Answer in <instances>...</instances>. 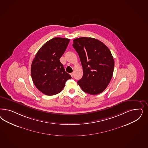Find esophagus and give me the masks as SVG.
<instances>
[{"instance_id": "1", "label": "esophagus", "mask_w": 148, "mask_h": 148, "mask_svg": "<svg viewBox=\"0 0 148 148\" xmlns=\"http://www.w3.org/2000/svg\"><path fill=\"white\" fill-rule=\"evenodd\" d=\"M70 75H71V76L72 77H73V75H74V73H70Z\"/></svg>"}]
</instances>
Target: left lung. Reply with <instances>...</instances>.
I'll use <instances>...</instances> for the list:
<instances>
[{
    "instance_id": "obj_1",
    "label": "left lung",
    "mask_w": 148,
    "mask_h": 148,
    "mask_svg": "<svg viewBox=\"0 0 148 148\" xmlns=\"http://www.w3.org/2000/svg\"><path fill=\"white\" fill-rule=\"evenodd\" d=\"M72 45L80 58L83 76L77 82L82 90L97 95L105 90L113 76L114 62L109 48L100 41L82 37Z\"/></svg>"
}]
</instances>
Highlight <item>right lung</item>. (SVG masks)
<instances>
[{"mask_svg":"<svg viewBox=\"0 0 148 148\" xmlns=\"http://www.w3.org/2000/svg\"><path fill=\"white\" fill-rule=\"evenodd\" d=\"M69 42L68 38H52L40 48L33 60L31 75L34 84L46 95L61 92L66 82L71 78L59 60Z\"/></svg>","mask_w":148,"mask_h":148,"instance_id":"right-lung-1","label":"right lung"}]
</instances>
